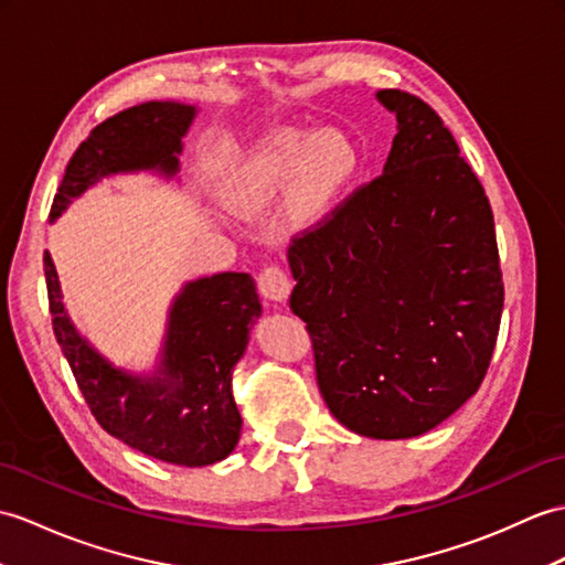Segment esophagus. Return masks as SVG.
<instances>
[{"mask_svg": "<svg viewBox=\"0 0 565 565\" xmlns=\"http://www.w3.org/2000/svg\"><path fill=\"white\" fill-rule=\"evenodd\" d=\"M257 288L269 300H286L288 291H291V281H288L286 271L279 265H267L259 271Z\"/></svg>", "mask_w": 565, "mask_h": 565, "instance_id": "esophagus-1", "label": "esophagus"}]
</instances>
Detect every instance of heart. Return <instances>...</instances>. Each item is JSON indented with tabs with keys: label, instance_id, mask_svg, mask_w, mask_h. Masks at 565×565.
Returning a JSON list of instances; mask_svg holds the SVG:
<instances>
[{
	"label": "heart",
	"instance_id": "obj_1",
	"mask_svg": "<svg viewBox=\"0 0 565 565\" xmlns=\"http://www.w3.org/2000/svg\"><path fill=\"white\" fill-rule=\"evenodd\" d=\"M356 168V149L342 132H322L312 141L288 135L241 170L233 202L247 214L262 212L291 182L281 214L288 226L306 228L330 212Z\"/></svg>",
	"mask_w": 565,
	"mask_h": 565
}]
</instances>
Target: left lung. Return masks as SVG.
I'll return each mask as SVG.
<instances>
[{
  "label": "left lung",
  "mask_w": 565,
  "mask_h": 565,
  "mask_svg": "<svg viewBox=\"0 0 565 565\" xmlns=\"http://www.w3.org/2000/svg\"><path fill=\"white\" fill-rule=\"evenodd\" d=\"M383 175L288 245L291 310L339 424L399 440L436 428L479 390L503 312L493 212L440 115L399 88Z\"/></svg>",
  "instance_id": "left-lung-1"
}]
</instances>
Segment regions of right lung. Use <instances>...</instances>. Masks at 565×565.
I'll return each instance as SVG.
<instances>
[{"label": "right lung", "instance_id": "right-lung-1", "mask_svg": "<svg viewBox=\"0 0 565 565\" xmlns=\"http://www.w3.org/2000/svg\"><path fill=\"white\" fill-rule=\"evenodd\" d=\"M192 117V105L151 100L90 129L64 170L50 218L103 175L151 168L175 175L180 139ZM43 265L52 330L96 422L161 462L204 467L228 457L243 424L231 373L262 310L250 274L226 271L182 288L170 310L161 371L143 380L113 369L78 337L47 250Z\"/></svg>", "mask_w": 565, "mask_h": 565}]
</instances>
